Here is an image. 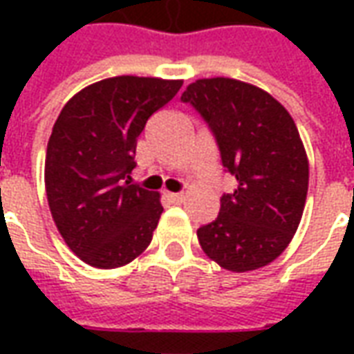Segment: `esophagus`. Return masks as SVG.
Segmentation results:
<instances>
[{
    "label": "esophagus",
    "mask_w": 354,
    "mask_h": 354,
    "mask_svg": "<svg viewBox=\"0 0 354 354\" xmlns=\"http://www.w3.org/2000/svg\"><path fill=\"white\" fill-rule=\"evenodd\" d=\"M167 197H169L172 203H182V201L185 199L184 193H169V192H167Z\"/></svg>",
    "instance_id": "esophagus-1"
}]
</instances>
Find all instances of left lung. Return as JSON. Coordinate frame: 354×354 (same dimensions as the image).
Returning a JSON list of instances; mask_svg holds the SVG:
<instances>
[{
    "label": "left lung",
    "mask_w": 354,
    "mask_h": 354,
    "mask_svg": "<svg viewBox=\"0 0 354 354\" xmlns=\"http://www.w3.org/2000/svg\"><path fill=\"white\" fill-rule=\"evenodd\" d=\"M207 121L222 165L237 184L214 222L197 230L201 248L227 271L277 260L304 214L309 161L286 108L263 88L230 77L197 80L182 94Z\"/></svg>",
    "instance_id": "1"
}]
</instances>
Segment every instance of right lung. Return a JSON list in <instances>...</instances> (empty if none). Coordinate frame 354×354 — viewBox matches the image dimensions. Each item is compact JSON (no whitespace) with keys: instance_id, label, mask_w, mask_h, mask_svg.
Masks as SVG:
<instances>
[{"instance_id":"1","label":"right lung","mask_w":354,"mask_h":354,"mask_svg":"<svg viewBox=\"0 0 354 354\" xmlns=\"http://www.w3.org/2000/svg\"><path fill=\"white\" fill-rule=\"evenodd\" d=\"M180 80L119 75L73 94L50 132L45 189L60 235L98 269L131 263L151 243L159 193L132 184L136 140Z\"/></svg>"}]
</instances>
